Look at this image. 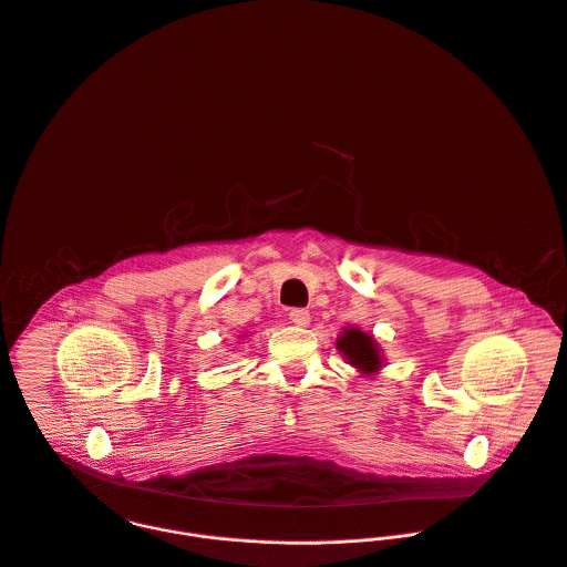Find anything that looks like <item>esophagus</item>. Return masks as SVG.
Wrapping results in <instances>:
<instances>
[{"mask_svg": "<svg viewBox=\"0 0 567 567\" xmlns=\"http://www.w3.org/2000/svg\"><path fill=\"white\" fill-rule=\"evenodd\" d=\"M289 320H291L293 324H298V327H307V324L311 322V316H309L307 309H291V311H289Z\"/></svg>", "mask_w": 567, "mask_h": 567, "instance_id": "34e87169", "label": "esophagus"}]
</instances>
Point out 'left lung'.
Instances as JSON below:
<instances>
[{
	"instance_id": "8db88e82",
	"label": "left lung",
	"mask_w": 567,
	"mask_h": 567,
	"mask_svg": "<svg viewBox=\"0 0 567 567\" xmlns=\"http://www.w3.org/2000/svg\"><path fill=\"white\" fill-rule=\"evenodd\" d=\"M336 349L342 353L360 375L371 378L384 369V355L378 340L360 327H344L336 340Z\"/></svg>"
}]
</instances>
